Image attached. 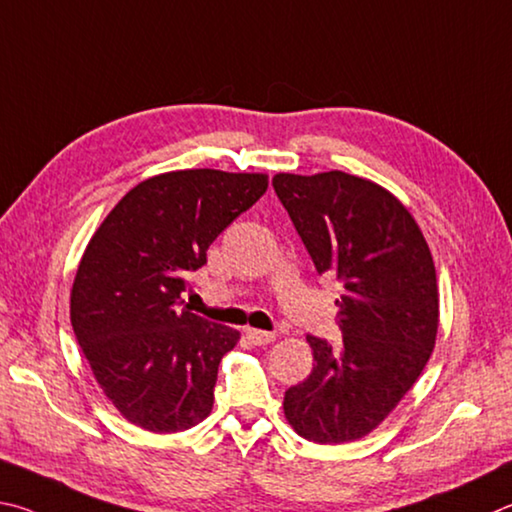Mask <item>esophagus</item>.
<instances>
[{"label": "esophagus", "mask_w": 512, "mask_h": 512, "mask_svg": "<svg viewBox=\"0 0 512 512\" xmlns=\"http://www.w3.org/2000/svg\"><path fill=\"white\" fill-rule=\"evenodd\" d=\"M247 339H249L251 344H256V346H267V344L274 342L276 335H274V333H267V330L247 328Z\"/></svg>", "instance_id": "1"}]
</instances>
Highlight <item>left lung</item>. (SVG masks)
Listing matches in <instances>:
<instances>
[{
    "label": "left lung",
    "instance_id": "1",
    "mask_svg": "<svg viewBox=\"0 0 512 512\" xmlns=\"http://www.w3.org/2000/svg\"><path fill=\"white\" fill-rule=\"evenodd\" d=\"M272 186L317 272L344 288L342 342L308 335L315 366L285 391V418L308 441H355L396 409L434 351L432 251L405 204L369 179L342 170L279 173Z\"/></svg>",
    "mask_w": 512,
    "mask_h": 512
}]
</instances>
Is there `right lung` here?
Instances as JSON below:
<instances>
[{"label": "right lung", "instance_id": "add662e5", "mask_svg": "<svg viewBox=\"0 0 512 512\" xmlns=\"http://www.w3.org/2000/svg\"><path fill=\"white\" fill-rule=\"evenodd\" d=\"M267 191L263 173L155 175L121 197L89 240L71 326L107 400L132 425L184 432L211 414L218 366L240 339L184 306L186 276Z\"/></svg>", "mask_w": 512, "mask_h": 512}]
</instances>
